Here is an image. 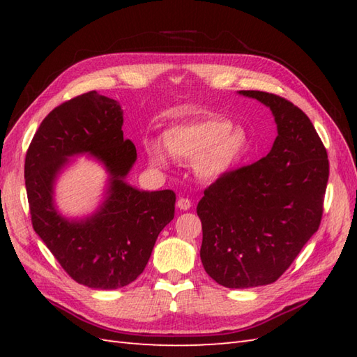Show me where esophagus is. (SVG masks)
Returning <instances> with one entry per match:
<instances>
[{
    "label": "esophagus",
    "instance_id": "obj_1",
    "mask_svg": "<svg viewBox=\"0 0 357 357\" xmlns=\"http://www.w3.org/2000/svg\"><path fill=\"white\" fill-rule=\"evenodd\" d=\"M176 206H178L179 210H188L192 207V201L188 198H179L178 202H176Z\"/></svg>",
    "mask_w": 357,
    "mask_h": 357
}]
</instances>
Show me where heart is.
Returning a JSON list of instances; mask_svg holds the SVG:
<instances>
[{"mask_svg": "<svg viewBox=\"0 0 357 357\" xmlns=\"http://www.w3.org/2000/svg\"><path fill=\"white\" fill-rule=\"evenodd\" d=\"M165 150L178 161L193 162L196 178L204 183H216L225 178L244 161L250 150L244 130H233V123L225 118L207 116L174 124L162 135ZM150 162L156 167L169 165L162 146L150 141L146 146Z\"/></svg>", "mask_w": 357, "mask_h": 357, "instance_id": "1", "label": "heart"}]
</instances>
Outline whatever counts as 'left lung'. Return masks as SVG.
<instances>
[{"mask_svg":"<svg viewBox=\"0 0 357 357\" xmlns=\"http://www.w3.org/2000/svg\"><path fill=\"white\" fill-rule=\"evenodd\" d=\"M271 110L278 136L270 153L233 170L204 192L201 261L227 288L275 282L319 229L328 156L312 121L285 98L239 90Z\"/></svg>","mask_w":357,"mask_h":357,"instance_id":"obj_1","label":"left lung"}]
</instances>
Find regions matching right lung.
I'll return each mask as SVG.
<instances>
[{
  "instance_id": "1",
  "label": "right lung",
  "mask_w": 357,
  "mask_h": 357,
  "mask_svg": "<svg viewBox=\"0 0 357 357\" xmlns=\"http://www.w3.org/2000/svg\"><path fill=\"white\" fill-rule=\"evenodd\" d=\"M118 101L89 92L58 105L30 142L24 178L38 236L73 280L90 288L126 287L146 268L158 234L174 216L173 190L146 192L126 183L136 149L124 139ZM89 154L109 174L105 201L92 215L66 218L52 201L70 159Z\"/></svg>"
}]
</instances>
